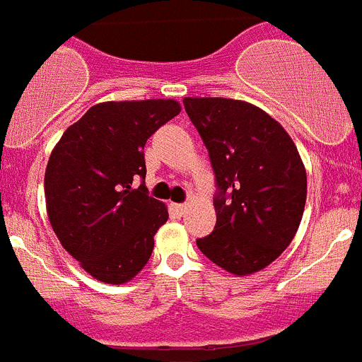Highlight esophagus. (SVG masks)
<instances>
[{"label": "esophagus", "instance_id": "34e87169", "mask_svg": "<svg viewBox=\"0 0 362 362\" xmlns=\"http://www.w3.org/2000/svg\"><path fill=\"white\" fill-rule=\"evenodd\" d=\"M171 209H173L175 214L182 216L187 211V204H171Z\"/></svg>", "mask_w": 362, "mask_h": 362}]
</instances>
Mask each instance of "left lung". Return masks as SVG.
Here are the masks:
<instances>
[{
	"label": "left lung",
	"mask_w": 362,
	"mask_h": 362,
	"mask_svg": "<svg viewBox=\"0 0 362 362\" xmlns=\"http://www.w3.org/2000/svg\"><path fill=\"white\" fill-rule=\"evenodd\" d=\"M216 175V226L197 245L234 276L259 272L291 245L307 202V171L291 135L254 104L185 97Z\"/></svg>",
	"instance_id": "obj_1"
}]
</instances>
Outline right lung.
I'll return each instance as SVG.
<instances>
[{"instance_id":"right-lung-1","label":"right lung","mask_w":362,"mask_h":362,"mask_svg":"<svg viewBox=\"0 0 362 362\" xmlns=\"http://www.w3.org/2000/svg\"><path fill=\"white\" fill-rule=\"evenodd\" d=\"M173 99L108 100L88 110L52 149L45 171L55 236L92 278L122 285L146 267L168 205L148 197L146 141L180 113Z\"/></svg>"}]
</instances>
